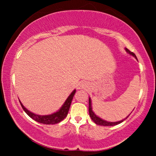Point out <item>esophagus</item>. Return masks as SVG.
Segmentation results:
<instances>
[{"mask_svg": "<svg viewBox=\"0 0 156 156\" xmlns=\"http://www.w3.org/2000/svg\"><path fill=\"white\" fill-rule=\"evenodd\" d=\"M88 87H89V85L86 82H82L80 85V87L81 89H87V88H88Z\"/></svg>", "mask_w": 156, "mask_h": 156, "instance_id": "34e87169", "label": "esophagus"}]
</instances>
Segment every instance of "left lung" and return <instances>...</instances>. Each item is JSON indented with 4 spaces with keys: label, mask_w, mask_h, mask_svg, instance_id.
<instances>
[{
    "label": "left lung",
    "mask_w": 156,
    "mask_h": 156,
    "mask_svg": "<svg viewBox=\"0 0 156 156\" xmlns=\"http://www.w3.org/2000/svg\"><path fill=\"white\" fill-rule=\"evenodd\" d=\"M125 50H126V51L127 53H129V55H132V56L134 57L136 59H137V57H136V55L134 54L133 52H131V51H130L129 50H128L127 48H125ZM137 60H138V59H137ZM89 116L91 117V120H92L94 122L96 123V124L99 125V126H112L118 125V124H119V123H122L123 121H125L126 119L130 115L129 114V116L126 117V118L123 119V120L119 121H116V122H110V121H107L104 120V119H102L100 118V117L97 116V115L94 114V112H93L92 106H91V100L90 97L89 98Z\"/></svg>",
    "instance_id": "left-lung-1"
}]
</instances>
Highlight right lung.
I'll return each mask as SVG.
<instances>
[{"label": "right lung", "mask_w": 156, "mask_h": 156, "mask_svg": "<svg viewBox=\"0 0 156 156\" xmlns=\"http://www.w3.org/2000/svg\"><path fill=\"white\" fill-rule=\"evenodd\" d=\"M76 90L72 91V92L70 94V95L68 97V98L66 99L65 103L63 104V105L61 106V108L57 111V112L53 113L52 114L49 115H38L35 114L34 113L30 112L29 110H27L26 108L23 106V104L21 103L20 101V105L23 108V110L25 111V112L28 115V116L35 120L37 122L44 123V124H56V123H58L63 120L64 119H65V117L67 116L68 112L69 110L70 105H71L72 99H73L74 94H75Z\"/></svg>", "instance_id": "1"}]
</instances>
